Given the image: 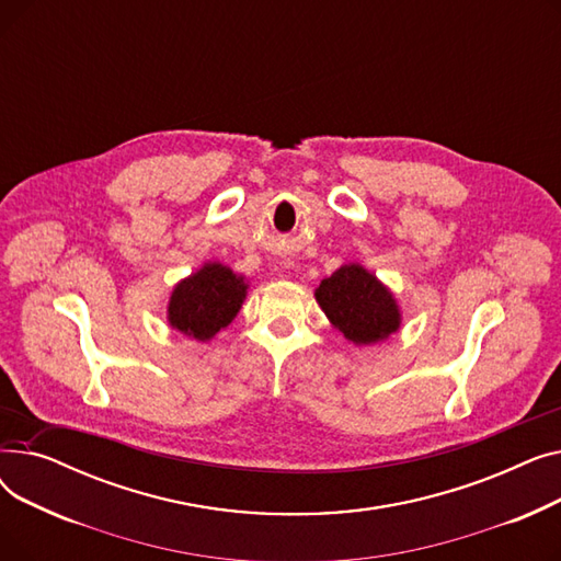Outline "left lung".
<instances>
[{
    "instance_id": "8db88e82",
    "label": "left lung",
    "mask_w": 561,
    "mask_h": 561,
    "mask_svg": "<svg viewBox=\"0 0 561 561\" xmlns=\"http://www.w3.org/2000/svg\"><path fill=\"white\" fill-rule=\"evenodd\" d=\"M316 302L332 325L355 345L387 341L402 325L393 290L362 263H345L316 288Z\"/></svg>"
}]
</instances>
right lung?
Segmentation results:
<instances>
[{
    "label": "right lung",
    "mask_w": 561,
    "mask_h": 561,
    "mask_svg": "<svg viewBox=\"0 0 561 561\" xmlns=\"http://www.w3.org/2000/svg\"><path fill=\"white\" fill-rule=\"evenodd\" d=\"M250 282L220 261H206L174 284L168 300V325L195 341H211L239 316Z\"/></svg>",
    "instance_id": "right-lung-1"
}]
</instances>
